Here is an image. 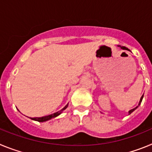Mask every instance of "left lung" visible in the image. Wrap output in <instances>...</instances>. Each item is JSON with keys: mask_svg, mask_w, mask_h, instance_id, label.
Wrapping results in <instances>:
<instances>
[{"mask_svg": "<svg viewBox=\"0 0 152 152\" xmlns=\"http://www.w3.org/2000/svg\"><path fill=\"white\" fill-rule=\"evenodd\" d=\"M119 46H120V45H119ZM120 47H121V46H120ZM121 49H127V48H126V47H125V46H122V47H121ZM143 96H144V94L142 95V97H141V99H140V101H139V106L140 105V104H141V103H142V99H143ZM139 106H137L136 107H135V108H134V109H132V110H129V114H131L133 112L134 110H136V109L138 108V107H139Z\"/></svg>", "mask_w": 152, "mask_h": 152, "instance_id": "obj_1", "label": "left lung"}]
</instances>
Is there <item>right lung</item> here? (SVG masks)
<instances>
[{
    "label": "right lung",
    "mask_w": 152,
    "mask_h": 152,
    "mask_svg": "<svg viewBox=\"0 0 152 152\" xmlns=\"http://www.w3.org/2000/svg\"><path fill=\"white\" fill-rule=\"evenodd\" d=\"M68 107V103L67 104L65 107H64L63 109H61V110L58 111V112L55 113H52L51 115H48V116H42V117H36V118H31V119H33V120H35V121H38L39 123H43V122L45 121H48V120H50V119H53V118H56L58 116H59L60 114L63 112V111Z\"/></svg>",
    "instance_id": "obj_1"
}]
</instances>
